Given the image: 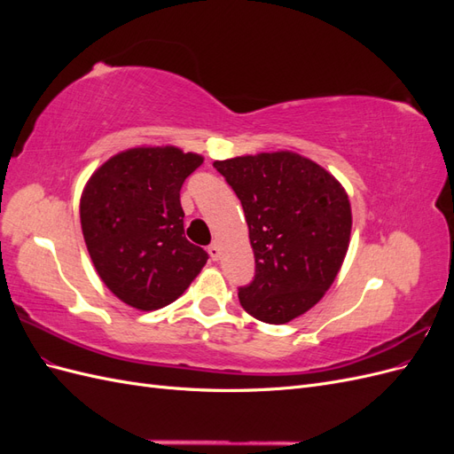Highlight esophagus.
I'll use <instances>...</instances> for the list:
<instances>
[{
	"label": "esophagus",
	"mask_w": 454,
	"mask_h": 454,
	"mask_svg": "<svg viewBox=\"0 0 454 454\" xmlns=\"http://www.w3.org/2000/svg\"><path fill=\"white\" fill-rule=\"evenodd\" d=\"M208 254H210V259H214V261L219 259V255H222V250H219V244L217 242H212L208 246Z\"/></svg>",
	"instance_id": "esophagus-1"
}]
</instances>
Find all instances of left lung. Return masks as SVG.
I'll use <instances>...</instances> for the list:
<instances>
[{"label":"left lung","mask_w":454,"mask_h":454,"mask_svg":"<svg viewBox=\"0 0 454 454\" xmlns=\"http://www.w3.org/2000/svg\"><path fill=\"white\" fill-rule=\"evenodd\" d=\"M244 208L255 257L239 287L242 309L287 324L312 309L345 261L352 212L347 191L320 164L292 151L215 160Z\"/></svg>","instance_id":"obj_1"}]
</instances>
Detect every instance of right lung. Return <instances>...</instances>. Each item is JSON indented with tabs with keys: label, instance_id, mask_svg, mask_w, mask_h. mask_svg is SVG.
Instances as JSON below:
<instances>
[{
	"label": "right lung",
	"instance_id": "add662e5",
	"mask_svg": "<svg viewBox=\"0 0 454 454\" xmlns=\"http://www.w3.org/2000/svg\"><path fill=\"white\" fill-rule=\"evenodd\" d=\"M202 157L174 145L134 147L96 170L81 195V229L102 282L122 303L157 310L208 261L184 231L180 191Z\"/></svg>",
	"mask_w": 454,
	"mask_h": 454
}]
</instances>
